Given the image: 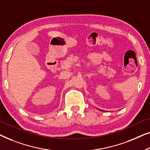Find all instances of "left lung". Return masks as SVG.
Masks as SVG:
<instances>
[{"mask_svg":"<svg viewBox=\"0 0 150 150\" xmlns=\"http://www.w3.org/2000/svg\"><path fill=\"white\" fill-rule=\"evenodd\" d=\"M102 111H103V110H102Z\"/></svg>","mask_w":150,"mask_h":150,"instance_id":"left-lung-1","label":"left lung"}]
</instances>
